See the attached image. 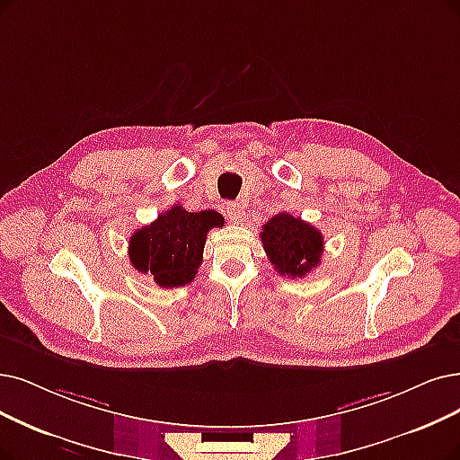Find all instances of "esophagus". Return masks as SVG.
<instances>
[{
    "instance_id": "34e87169",
    "label": "esophagus",
    "mask_w": 460,
    "mask_h": 460,
    "mask_svg": "<svg viewBox=\"0 0 460 460\" xmlns=\"http://www.w3.org/2000/svg\"><path fill=\"white\" fill-rule=\"evenodd\" d=\"M226 215L232 223H242L243 220V209L240 204H235V201H226Z\"/></svg>"
}]
</instances>
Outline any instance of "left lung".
Instances as JSON below:
<instances>
[{"instance_id":"obj_1","label":"left lung","mask_w":460,"mask_h":460,"mask_svg":"<svg viewBox=\"0 0 460 460\" xmlns=\"http://www.w3.org/2000/svg\"><path fill=\"white\" fill-rule=\"evenodd\" d=\"M261 237L268 261L287 278H304L321 262L324 251L323 234L290 213L271 217L262 226Z\"/></svg>"}]
</instances>
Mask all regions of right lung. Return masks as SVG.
<instances>
[{
  "mask_svg": "<svg viewBox=\"0 0 460 460\" xmlns=\"http://www.w3.org/2000/svg\"><path fill=\"white\" fill-rule=\"evenodd\" d=\"M223 225L225 217L213 209L189 213L173 206L134 232L128 247L130 262L137 271L151 273L162 288L189 285L204 259L208 232Z\"/></svg>",
  "mask_w": 460,
  "mask_h": 460,
  "instance_id": "right-lung-1",
  "label": "right lung"
}]
</instances>
